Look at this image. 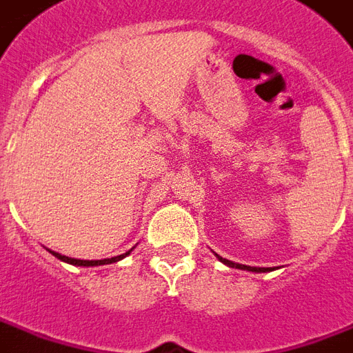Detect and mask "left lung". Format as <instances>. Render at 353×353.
<instances>
[{"label":"left lung","instance_id":"1","mask_svg":"<svg viewBox=\"0 0 353 353\" xmlns=\"http://www.w3.org/2000/svg\"><path fill=\"white\" fill-rule=\"evenodd\" d=\"M219 260L223 263H226L228 268H236V270H247V271H254V273H268V271H271V268H250V265H243V263H236V262H230V260H226V258L219 256V254H215Z\"/></svg>","mask_w":353,"mask_h":353}]
</instances>
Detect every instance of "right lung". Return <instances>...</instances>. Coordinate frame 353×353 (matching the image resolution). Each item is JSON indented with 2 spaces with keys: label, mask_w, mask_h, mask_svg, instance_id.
Instances as JSON below:
<instances>
[{
  "label": "right lung",
  "mask_w": 353,
  "mask_h": 353,
  "mask_svg": "<svg viewBox=\"0 0 353 353\" xmlns=\"http://www.w3.org/2000/svg\"><path fill=\"white\" fill-rule=\"evenodd\" d=\"M134 249V247H132ZM130 249V250H132ZM50 250V249H48ZM130 250H127L125 254H119V256H114V258H104V260H78V258H69V256H63V254H59L56 250H50L52 254L57 258V260H61V262H67V263H72V265H83V268H93V265H106V263H114V262H119V260H123L125 256H129Z\"/></svg>",
  "instance_id": "1"
}]
</instances>
